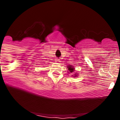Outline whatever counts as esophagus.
Instances as JSON below:
<instances>
[{
    "label": "esophagus",
    "mask_w": 120,
    "mask_h": 120,
    "mask_svg": "<svg viewBox=\"0 0 120 120\" xmlns=\"http://www.w3.org/2000/svg\"><path fill=\"white\" fill-rule=\"evenodd\" d=\"M55 61L56 63H59V62H60V60L59 59H55Z\"/></svg>",
    "instance_id": "1"
}]
</instances>
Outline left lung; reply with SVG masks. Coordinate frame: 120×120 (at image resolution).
Segmentation results:
<instances>
[{
	"instance_id": "left-lung-1",
	"label": "left lung",
	"mask_w": 120,
	"mask_h": 120,
	"mask_svg": "<svg viewBox=\"0 0 120 120\" xmlns=\"http://www.w3.org/2000/svg\"><path fill=\"white\" fill-rule=\"evenodd\" d=\"M68 67L69 71H70V73L74 72V68L73 67V66L69 65L68 67ZM77 75H78V74H74V75H72V76L74 77H77Z\"/></svg>"
}]
</instances>
